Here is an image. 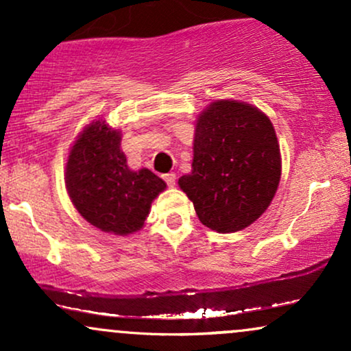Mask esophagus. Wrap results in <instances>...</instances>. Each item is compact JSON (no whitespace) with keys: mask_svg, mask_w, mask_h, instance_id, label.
<instances>
[{"mask_svg":"<svg viewBox=\"0 0 351 351\" xmlns=\"http://www.w3.org/2000/svg\"><path fill=\"white\" fill-rule=\"evenodd\" d=\"M163 180L167 181L168 186L173 188V186H175V183H176V175H175V173H167V175H163Z\"/></svg>","mask_w":351,"mask_h":351,"instance_id":"obj_1","label":"esophagus"}]
</instances>
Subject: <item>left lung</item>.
Segmentation results:
<instances>
[{
  "label": "left lung",
  "mask_w": 351,
  "mask_h": 351,
  "mask_svg": "<svg viewBox=\"0 0 351 351\" xmlns=\"http://www.w3.org/2000/svg\"><path fill=\"white\" fill-rule=\"evenodd\" d=\"M178 180L199 221L236 232L269 208L280 181V148L269 117L251 104L216 100L196 120L193 165Z\"/></svg>",
  "instance_id": "1"
}]
</instances>
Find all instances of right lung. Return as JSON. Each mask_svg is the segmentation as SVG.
I'll use <instances>...</instances> for the list:
<instances>
[{
    "label": "right lung",
    "instance_id": "right-lung-1",
    "mask_svg": "<svg viewBox=\"0 0 351 351\" xmlns=\"http://www.w3.org/2000/svg\"><path fill=\"white\" fill-rule=\"evenodd\" d=\"M120 142V132L106 120L87 125L71 148L66 186L72 204L92 226L127 236L143 228L167 183L147 168L130 170Z\"/></svg>",
    "mask_w": 351,
    "mask_h": 351
}]
</instances>
